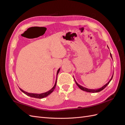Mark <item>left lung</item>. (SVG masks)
Here are the masks:
<instances>
[{
    "mask_svg": "<svg viewBox=\"0 0 125 125\" xmlns=\"http://www.w3.org/2000/svg\"><path fill=\"white\" fill-rule=\"evenodd\" d=\"M108 47V46H107ZM110 55H111V58H112V54H110ZM113 75H112V78H111V79H110V80H109V81L106 84H105L104 86H103L102 87V88H99V89H87V88H84V87H83V86H81V85H80V84H79L78 83L76 82V81L75 80V79H74V81H75V83H76V84L78 85V86L79 87V88H80L81 90H83V91H86V92H92V93H96V92H100V91H101L102 90H103L105 88H106V87L107 86V85L109 84V83L111 82V81L112 80V78H113ZM74 78V77H73Z\"/></svg>",
    "mask_w": 125,
    "mask_h": 125,
    "instance_id": "left-lung-1",
    "label": "left lung"
}]
</instances>
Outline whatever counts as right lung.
I'll return each mask as SVG.
<instances>
[{
  "label": "right lung",
  "instance_id": "right-lung-1",
  "mask_svg": "<svg viewBox=\"0 0 125 125\" xmlns=\"http://www.w3.org/2000/svg\"><path fill=\"white\" fill-rule=\"evenodd\" d=\"M60 71V68L58 69V70H57V78H56V80L55 81V85H54V86L52 87V88L50 90H49L48 91L46 92H45V93H41V94H37V93H28V92H26L24 91H23L22 89H20V90L22 92H23L24 94H25L26 95H27L28 96H29L30 97H34V98H37V99H43L44 97H45L47 96L48 95H50V94H51L52 92L54 91V89H55V87L56 85V82H57V75L59 73V72Z\"/></svg>",
  "mask_w": 125,
  "mask_h": 125
}]
</instances>
